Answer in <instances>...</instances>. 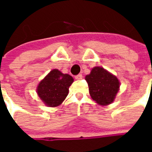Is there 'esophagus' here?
<instances>
[{
  "mask_svg": "<svg viewBox=\"0 0 152 152\" xmlns=\"http://www.w3.org/2000/svg\"><path fill=\"white\" fill-rule=\"evenodd\" d=\"M82 74H78V75H76V76H75V78H76V80H80L82 79Z\"/></svg>",
  "mask_w": 152,
  "mask_h": 152,
  "instance_id": "esophagus-1",
  "label": "esophagus"
}]
</instances>
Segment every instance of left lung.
<instances>
[{"mask_svg":"<svg viewBox=\"0 0 152 152\" xmlns=\"http://www.w3.org/2000/svg\"><path fill=\"white\" fill-rule=\"evenodd\" d=\"M89 94L99 105L106 106L114 101L120 87L116 76L101 66H95L86 76Z\"/></svg>","mask_w":152,"mask_h":152,"instance_id":"left-lung-1","label":"left lung"}]
</instances>
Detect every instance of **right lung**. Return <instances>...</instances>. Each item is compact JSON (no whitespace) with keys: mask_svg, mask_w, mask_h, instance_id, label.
I'll use <instances>...</instances> for the list:
<instances>
[{"mask_svg":"<svg viewBox=\"0 0 152 152\" xmlns=\"http://www.w3.org/2000/svg\"><path fill=\"white\" fill-rule=\"evenodd\" d=\"M72 82L73 78L70 75L53 69L39 84L38 95L47 106L57 107L66 99Z\"/></svg>","mask_w":152,"mask_h":152,"instance_id":"right-lung-1","label":"right lung"}]
</instances>
